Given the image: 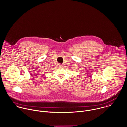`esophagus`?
I'll use <instances>...</instances> for the list:
<instances>
[{
  "instance_id": "34e87169",
  "label": "esophagus",
  "mask_w": 127,
  "mask_h": 127,
  "mask_svg": "<svg viewBox=\"0 0 127 127\" xmlns=\"http://www.w3.org/2000/svg\"><path fill=\"white\" fill-rule=\"evenodd\" d=\"M59 66H62L63 65H62V64H60V65H59Z\"/></svg>"
}]
</instances>
